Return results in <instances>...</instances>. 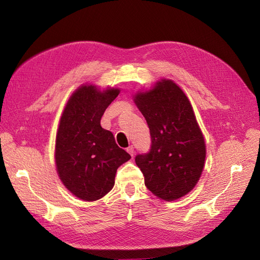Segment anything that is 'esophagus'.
Here are the masks:
<instances>
[{
	"label": "esophagus",
	"mask_w": 260,
	"mask_h": 260,
	"mask_svg": "<svg viewBox=\"0 0 260 260\" xmlns=\"http://www.w3.org/2000/svg\"><path fill=\"white\" fill-rule=\"evenodd\" d=\"M127 152L133 157V155H135V147H133L132 145H130V146L127 148Z\"/></svg>",
	"instance_id": "34e87169"
}]
</instances>
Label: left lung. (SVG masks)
<instances>
[{
  "mask_svg": "<svg viewBox=\"0 0 260 260\" xmlns=\"http://www.w3.org/2000/svg\"><path fill=\"white\" fill-rule=\"evenodd\" d=\"M151 133L148 153L136 156L145 185L157 198L175 201L192 191L205 164L206 146L190 101L171 80L136 94Z\"/></svg>",
  "mask_w": 260,
  "mask_h": 260,
  "instance_id": "obj_1",
  "label": "left lung"
}]
</instances>
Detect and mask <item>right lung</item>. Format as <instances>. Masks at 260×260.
I'll list each match as a JSON object with an SVG mask.
<instances>
[{"label":"right lung","mask_w":260,"mask_h":260,"mask_svg":"<svg viewBox=\"0 0 260 260\" xmlns=\"http://www.w3.org/2000/svg\"><path fill=\"white\" fill-rule=\"evenodd\" d=\"M119 89L100 91L92 84L78 88L60 117L55 144L59 179L78 199L96 201L112 190L118 167L131 156L101 127V118Z\"/></svg>","instance_id":"obj_1"}]
</instances>
